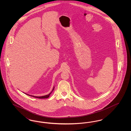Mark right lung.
Listing matches in <instances>:
<instances>
[{
	"mask_svg": "<svg viewBox=\"0 0 131 131\" xmlns=\"http://www.w3.org/2000/svg\"><path fill=\"white\" fill-rule=\"evenodd\" d=\"M54 87H53V89H52V91H51L50 93L49 94H48V95H47L43 96H40V97H38V96H32V95H28V94H27V95H29V96H32V97H35V98H39V99H45V98H49V97H50V94L52 93V91L54 90Z\"/></svg>",
	"mask_w": 131,
	"mask_h": 131,
	"instance_id": "add662e5",
	"label": "right lung"
}]
</instances>
